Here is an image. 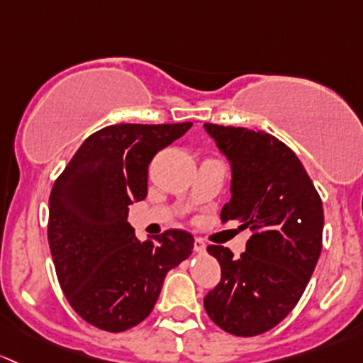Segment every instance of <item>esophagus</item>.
<instances>
[{
  "instance_id": "1",
  "label": "esophagus",
  "mask_w": 363,
  "mask_h": 363,
  "mask_svg": "<svg viewBox=\"0 0 363 363\" xmlns=\"http://www.w3.org/2000/svg\"><path fill=\"white\" fill-rule=\"evenodd\" d=\"M194 250H196L197 253H204V252H206V245H204L203 239H199V238L194 239Z\"/></svg>"
}]
</instances>
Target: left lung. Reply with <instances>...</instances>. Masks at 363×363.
Segmentation results:
<instances>
[{
	"instance_id": "1",
	"label": "left lung",
	"mask_w": 363,
	"mask_h": 363,
	"mask_svg": "<svg viewBox=\"0 0 363 363\" xmlns=\"http://www.w3.org/2000/svg\"><path fill=\"white\" fill-rule=\"evenodd\" d=\"M233 171L222 222L250 229L239 259L208 246L222 269L204 297L208 316L229 334L252 337L286 318L304 294L321 253L323 206L297 155L264 130L204 124Z\"/></svg>"
}]
</instances>
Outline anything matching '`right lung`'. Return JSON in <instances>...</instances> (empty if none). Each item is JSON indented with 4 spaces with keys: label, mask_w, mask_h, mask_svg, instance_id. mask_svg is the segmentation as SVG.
Segmentation results:
<instances>
[{
    "label": "right lung",
    "mask_w": 363,
    "mask_h": 363,
    "mask_svg": "<svg viewBox=\"0 0 363 363\" xmlns=\"http://www.w3.org/2000/svg\"><path fill=\"white\" fill-rule=\"evenodd\" d=\"M190 127H104L82 143L52 186L48 245L59 285L74 313L101 330L141 323L167 272L192 253L185 230L140 241L127 222L130 204L147 197L148 164Z\"/></svg>",
    "instance_id": "add662e5"
}]
</instances>
